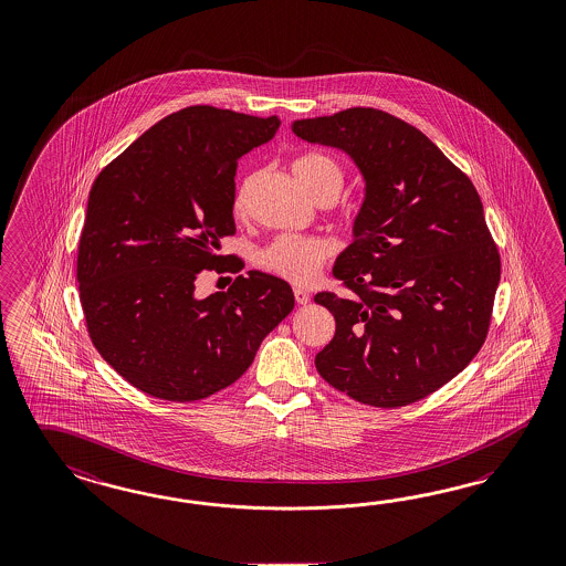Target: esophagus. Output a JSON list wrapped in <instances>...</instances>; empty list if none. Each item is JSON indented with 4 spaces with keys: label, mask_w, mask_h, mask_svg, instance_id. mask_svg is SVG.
<instances>
[{
    "label": "esophagus",
    "mask_w": 566,
    "mask_h": 566,
    "mask_svg": "<svg viewBox=\"0 0 566 566\" xmlns=\"http://www.w3.org/2000/svg\"><path fill=\"white\" fill-rule=\"evenodd\" d=\"M293 295H295V302H297L300 306H306V304H310V295H307L306 291L295 287V290H293Z\"/></svg>",
    "instance_id": "obj_1"
}]
</instances>
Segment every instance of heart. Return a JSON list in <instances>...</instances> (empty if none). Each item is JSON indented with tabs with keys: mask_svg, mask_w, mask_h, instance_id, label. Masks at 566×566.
<instances>
[{
	"mask_svg": "<svg viewBox=\"0 0 566 566\" xmlns=\"http://www.w3.org/2000/svg\"><path fill=\"white\" fill-rule=\"evenodd\" d=\"M293 174L310 192L312 184L323 176H339L337 163L323 155H304L293 163ZM245 188L235 195V209L243 207ZM333 243L324 238H302V235H281L260 252V266L273 275L287 279L293 283H307L321 271L324 260L331 256Z\"/></svg>",
	"mask_w": 566,
	"mask_h": 566,
	"instance_id": "obj_1",
	"label": "heart"
}]
</instances>
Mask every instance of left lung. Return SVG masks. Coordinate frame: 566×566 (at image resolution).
<instances>
[{
	"mask_svg": "<svg viewBox=\"0 0 566 566\" xmlns=\"http://www.w3.org/2000/svg\"><path fill=\"white\" fill-rule=\"evenodd\" d=\"M291 129L343 150L364 179L354 240L333 266L354 295H314L337 323L316 370L359 403H416L465 370L488 335L501 259L482 200L426 134L395 115L354 107Z\"/></svg>",
	"mask_w": 566,
	"mask_h": 566,
	"instance_id": "8db88e82",
	"label": "left lung"
}]
</instances>
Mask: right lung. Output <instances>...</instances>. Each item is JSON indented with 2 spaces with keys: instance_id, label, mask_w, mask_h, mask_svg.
I'll return each mask as SVG.
<instances>
[{
  "instance_id": "1",
  "label": "right lung",
  "mask_w": 566,
  "mask_h": 566,
  "mask_svg": "<svg viewBox=\"0 0 566 566\" xmlns=\"http://www.w3.org/2000/svg\"><path fill=\"white\" fill-rule=\"evenodd\" d=\"M279 126L276 115L186 107L146 129L91 188L76 266L88 335L150 397L186 403L233 385L293 310L290 283L260 271L195 293L235 233L238 159Z\"/></svg>"
}]
</instances>
